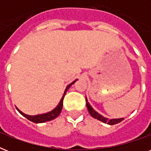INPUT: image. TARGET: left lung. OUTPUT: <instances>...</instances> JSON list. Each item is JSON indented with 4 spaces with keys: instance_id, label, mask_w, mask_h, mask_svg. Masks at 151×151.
Listing matches in <instances>:
<instances>
[{
    "instance_id": "8db88e82",
    "label": "left lung",
    "mask_w": 151,
    "mask_h": 151,
    "mask_svg": "<svg viewBox=\"0 0 151 151\" xmlns=\"http://www.w3.org/2000/svg\"><path fill=\"white\" fill-rule=\"evenodd\" d=\"M86 99V106H87V108H88V112H89L90 115L93 117L94 118L96 119L99 120V121H101L103 123H106L108 124H110V125H113V124H117V123H119V122H122L124 118L122 117V118H116V119H108L106 117H104L103 116H102L101 114H99V113L96 112V110L93 109V108L91 106V105L89 104V103L88 102L87 100V98H85Z\"/></svg>"
}]
</instances>
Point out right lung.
Here are the masks:
<instances>
[{"mask_svg":"<svg viewBox=\"0 0 151 151\" xmlns=\"http://www.w3.org/2000/svg\"><path fill=\"white\" fill-rule=\"evenodd\" d=\"M78 80V79H77ZM73 81V82L70 83V85L66 88V89H65V92H64V94L62 97L61 100L59 102V103L58 104L56 107L55 108L54 110H52V111L50 112H48V113H45V114H37V115H27L24 113H22V111L20 110H19L17 107V110L22 115V116H24L25 117H27V119L29 120L30 122H33L34 123H43V122H49V121H52V120L55 119V117H57L59 115V114L61 113V110L63 109V99H64V96H65V94H66V92H67V90L69 89V88L70 87L71 85L74 84L76 82V81Z\"/></svg>","mask_w":151,"mask_h":151,"instance_id":"add662e5","label":"right lung"}]
</instances>
